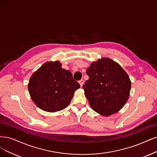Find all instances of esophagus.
Returning a JSON list of instances; mask_svg holds the SVG:
<instances>
[{
	"mask_svg": "<svg viewBox=\"0 0 157 157\" xmlns=\"http://www.w3.org/2000/svg\"><path fill=\"white\" fill-rule=\"evenodd\" d=\"M79 85L81 86V87H82L83 85L84 84V80L83 79H81L80 81H79Z\"/></svg>",
	"mask_w": 157,
	"mask_h": 157,
	"instance_id": "1",
	"label": "esophagus"
}]
</instances>
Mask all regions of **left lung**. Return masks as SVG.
I'll return each mask as SVG.
<instances>
[{"mask_svg": "<svg viewBox=\"0 0 157 157\" xmlns=\"http://www.w3.org/2000/svg\"><path fill=\"white\" fill-rule=\"evenodd\" d=\"M86 73L89 79L83 89L90 107L103 117L118 113L129 97L128 74L118 63L107 57L92 62Z\"/></svg>", "mask_w": 157, "mask_h": 157, "instance_id": "8db88e82", "label": "left lung"}]
</instances>
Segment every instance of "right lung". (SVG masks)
Wrapping results in <instances>:
<instances>
[{
	"label": "right lung",
	"instance_id": "right-lung-1",
	"mask_svg": "<svg viewBox=\"0 0 157 157\" xmlns=\"http://www.w3.org/2000/svg\"><path fill=\"white\" fill-rule=\"evenodd\" d=\"M58 61H48L35 72L28 85L32 101L40 109L54 113L66 108L80 87L71 71Z\"/></svg>",
	"mask_w": 157,
	"mask_h": 157
}]
</instances>
